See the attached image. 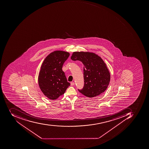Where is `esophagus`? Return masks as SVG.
<instances>
[{
	"mask_svg": "<svg viewBox=\"0 0 149 149\" xmlns=\"http://www.w3.org/2000/svg\"><path fill=\"white\" fill-rule=\"evenodd\" d=\"M70 84H71V86H73V85H74V82H71Z\"/></svg>",
	"mask_w": 149,
	"mask_h": 149,
	"instance_id": "esophagus-1",
	"label": "esophagus"
}]
</instances>
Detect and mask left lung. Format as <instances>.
I'll list each match as a JSON object with an SVG mask.
<instances>
[{"label": "left lung", "instance_id": "obj_1", "mask_svg": "<svg viewBox=\"0 0 149 149\" xmlns=\"http://www.w3.org/2000/svg\"><path fill=\"white\" fill-rule=\"evenodd\" d=\"M73 61H80L84 65V86L79 92L87 97H94L103 93L107 88L110 74L100 57L94 53L74 52Z\"/></svg>", "mask_w": 149, "mask_h": 149}]
</instances>
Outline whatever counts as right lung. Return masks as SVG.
<instances>
[{
	"mask_svg": "<svg viewBox=\"0 0 149 149\" xmlns=\"http://www.w3.org/2000/svg\"><path fill=\"white\" fill-rule=\"evenodd\" d=\"M69 56L67 52L55 51L48 55L42 64L38 79L39 86L49 99L58 98L70 85L62 70Z\"/></svg>",
	"mask_w": 149,
	"mask_h": 149,
	"instance_id": "1",
	"label": "right lung"
}]
</instances>
